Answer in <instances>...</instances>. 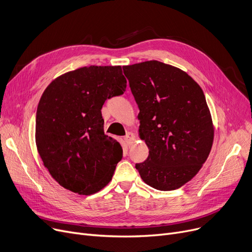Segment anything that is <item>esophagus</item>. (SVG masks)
<instances>
[{
  "label": "esophagus",
  "mask_w": 252,
  "mask_h": 252,
  "mask_svg": "<svg viewBox=\"0 0 252 252\" xmlns=\"http://www.w3.org/2000/svg\"><path fill=\"white\" fill-rule=\"evenodd\" d=\"M125 140L126 142V144L128 145V146H130L131 143H133L135 140H136V136L134 133H131V131H128V133L126 134V136L125 137Z\"/></svg>",
  "instance_id": "34e87169"
}]
</instances>
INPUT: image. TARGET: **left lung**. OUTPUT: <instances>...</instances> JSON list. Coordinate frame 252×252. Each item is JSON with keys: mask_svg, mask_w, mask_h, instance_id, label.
<instances>
[{"mask_svg": "<svg viewBox=\"0 0 252 252\" xmlns=\"http://www.w3.org/2000/svg\"><path fill=\"white\" fill-rule=\"evenodd\" d=\"M123 69L140 109L139 137L149 149L136 168L154 189H179L198 174L213 147L215 126L203 91L186 71L156 60Z\"/></svg>", "mask_w": 252, "mask_h": 252, "instance_id": "left-lung-1", "label": "left lung"}]
</instances>
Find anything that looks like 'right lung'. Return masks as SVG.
<instances>
[{"instance_id":"add662e5","label":"right lung","mask_w":252,"mask_h":252,"mask_svg":"<svg viewBox=\"0 0 252 252\" xmlns=\"http://www.w3.org/2000/svg\"><path fill=\"white\" fill-rule=\"evenodd\" d=\"M122 66H85L65 72L39 99L35 144L45 167L60 186L79 195L99 192L111 181L123 148L104 134L106 99L124 94Z\"/></svg>"}]
</instances>
